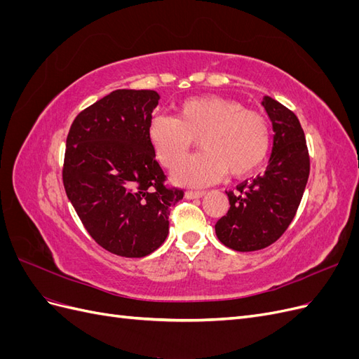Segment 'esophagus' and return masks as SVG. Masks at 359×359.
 <instances>
[{"label":"esophagus","mask_w":359,"mask_h":359,"mask_svg":"<svg viewBox=\"0 0 359 359\" xmlns=\"http://www.w3.org/2000/svg\"><path fill=\"white\" fill-rule=\"evenodd\" d=\"M202 196H205V191H193V190H190V191L186 193V198L187 199H199Z\"/></svg>","instance_id":"1"}]
</instances>
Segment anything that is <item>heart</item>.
Here are the masks:
<instances>
[{"instance_id": "obj_1", "label": "heart", "mask_w": 359, "mask_h": 359, "mask_svg": "<svg viewBox=\"0 0 359 359\" xmlns=\"http://www.w3.org/2000/svg\"><path fill=\"white\" fill-rule=\"evenodd\" d=\"M147 135L158 161L169 169L200 139L203 153L173 172V181L190 187L210 186L224 172L231 178L245 177L262 165L271 148V128L262 114L217 95L181 102L177 118H151Z\"/></svg>"}]
</instances>
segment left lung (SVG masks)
Here are the masks:
<instances>
[{"mask_svg": "<svg viewBox=\"0 0 359 359\" xmlns=\"http://www.w3.org/2000/svg\"><path fill=\"white\" fill-rule=\"evenodd\" d=\"M273 123V151L262 175L226 191L231 208L215 223L220 243L236 252L262 250L285 233L297 214L310 173V157L299 119L265 95Z\"/></svg>", "mask_w": 359, "mask_h": 359, "instance_id": "left-lung-1", "label": "left lung"}]
</instances>
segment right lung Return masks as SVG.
<instances>
[{
  "label": "right lung",
  "instance_id": "right-lung-1",
  "mask_svg": "<svg viewBox=\"0 0 359 359\" xmlns=\"http://www.w3.org/2000/svg\"><path fill=\"white\" fill-rule=\"evenodd\" d=\"M160 95L116 90L83 109L70 127L62 182L86 232L123 257L153 253L169 233V208L184 191L168 189L147 127Z\"/></svg>",
  "mask_w": 359,
  "mask_h": 359
}]
</instances>
